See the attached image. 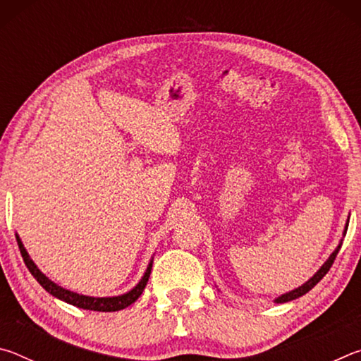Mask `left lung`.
Here are the masks:
<instances>
[{
  "label": "left lung",
  "instance_id": "obj_1",
  "mask_svg": "<svg viewBox=\"0 0 361 361\" xmlns=\"http://www.w3.org/2000/svg\"><path fill=\"white\" fill-rule=\"evenodd\" d=\"M347 226L349 224H345V229H344V235H345V232H347ZM341 245H342V242L339 243L338 245V248L334 250V252L331 253V256H329V258L325 261V264H323L319 271H317V274L315 276L312 277V279H309L307 282H305L304 285H301V286H298L296 290H293V291H290V293H285V295H282V296H279L277 299H276V302H288V301H293V299H296V298H299V296H302V295H305V293L307 291H310L314 288V286L320 282V280L326 276V272L329 271V267L333 266V262H334V259H336V256H338V253H339V248H341Z\"/></svg>",
  "mask_w": 361,
  "mask_h": 361
}]
</instances>
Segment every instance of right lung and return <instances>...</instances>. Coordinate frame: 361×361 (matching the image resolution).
<instances>
[{
    "label": "right lung",
    "instance_id": "obj_1",
    "mask_svg": "<svg viewBox=\"0 0 361 361\" xmlns=\"http://www.w3.org/2000/svg\"><path fill=\"white\" fill-rule=\"evenodd\" d=\"M16 239H17V245H19V248H20L22 258H23V261H25V266L28 267V271L32 272V276L38 280V283L42 286V288H44L47 293H51L52 296L62 299V301L68 302L71 305H76V307H79V309L97 310V312H116V310L126 309V307H129L130 304L135 302L140 296H142L145 286H146V283H148L152 261H149L148 267H146L145 276L142 277V280H140L138 285L133 286L130 291L124 293V295L111 296V298H94V296L78 295V293L65 290V288H62V286H59L57 283H54L52 280H49L44 274L39 271L38 266L35 264L33 259L30 258L25 247H23V243L17 234H16Z\"/></svg>",
    "mask_w": 361,
    "mask_h": 361
}]
</instances>
